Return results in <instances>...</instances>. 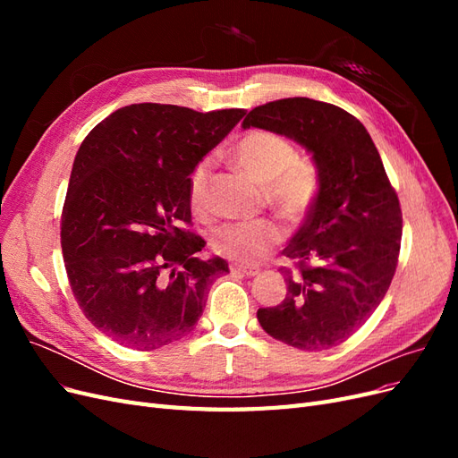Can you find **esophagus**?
Masks as SVG:
<instances>
[{"mask_svg":"<svg viewBox=\"0 0 458 458\" xmlns=\"http://www.w3.org/2000/svg\"><path fill=\"white\" fill-rule=\"evenodd\" d=\"M229 269L233 275H241V276H256L259 273L258 267H246V266H239V263H231Z\"/></svg>","mask_w":458,"mask_h":458,"instance_id":"1","label":"esophagus"}]
</instances>
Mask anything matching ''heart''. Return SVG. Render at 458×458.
I'll use <instances>...</instances> for the list:
<instances>
[{"instance_id":"obj_1","label":"heart","mask_w":458,"mask_h":458,"mask_svg":"<svg viewBox=\"0 0 458 458\" xmlns=\"http://www.w3.org/2000/svg\"><path fill=\"white\" fill-rule=\"evenodd\" d=\"M239 168L263 185L267 202L288 221H300L317 195L318 179L310 164L298 160L294 145L273 131H250L234 145ZM210 160H202L189 179V199L195 210L206 208ZM283 231L269 219L239 221L214 233V250L239 263H258L281 242Z\"/></svg>"}]
</instances>
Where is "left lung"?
<instances>
[{"label":"left lung","mask_w":458,"mask_h":458,"mask_svg":"<svg viewBox=\"0 0 458 458\" xmlns=\"http://www.w3.org/2000/svg\"><path fill=\"white\" fill-rule=\"evenodd\" d=\"M242 128L284 135L311 152L318 189L284 248L286 296L259 308L275 340L323 352L348 340L384 300L401 246V208L365 126L344 108L290 97L252 108Z\"/></svg>","instance_id":"8db88e82"}]
</instances>
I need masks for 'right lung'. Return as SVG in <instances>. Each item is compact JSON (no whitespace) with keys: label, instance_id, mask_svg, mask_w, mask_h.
<instances>
[{"label":"right lung","instance_id":"right-lung-1","mask_svg":"<svg viewBox=\"0 0 458 458\" xmlns=\"http://www.w3.org/2000/svg\"><path fill=\"white\" fill-rule=\"evenodd\" d=\"M246 114L158 103L122 106L88 133L61 216L68 281L88 321L131 350L152 352L195 328L225 259H200L189 179Z\"/></svg>","mask_w":458,"mask_h":458}]
</instances>
